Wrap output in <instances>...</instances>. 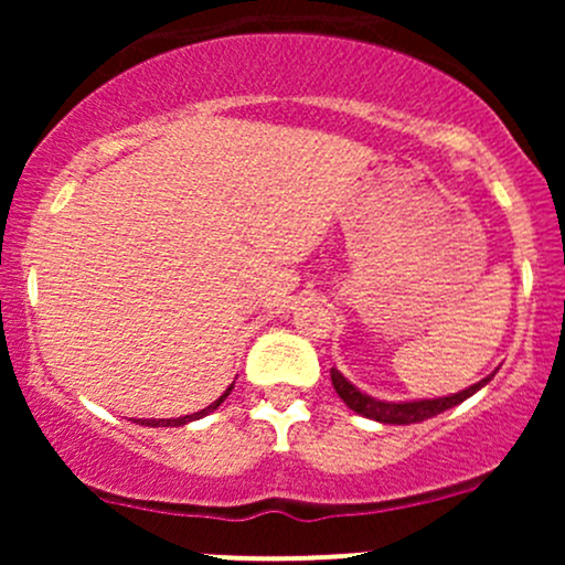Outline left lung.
<instances>
[{
    "instance_id": "obj_1",
    "label": "left lung",
    "mask_w": 565,
    "mask_h": 565,
    "mask_svg": "<svg viewBox=\"0 0 565 565\" xmlns=\"http://www.w3.org/2000/svg\"><path fill=\"white\" fill-rule=\"evenodd\" d=\"M497 372H491L489 377H483L476 385L465 387V391L451 393V395H440V398H414V401H382V398H372V395L355 387L340 369H332V385L337 395L345 401L348 408H353L355 414L361 417L374 419V423L382 425H414V423H425V419L436 417V414L446 412V408L462 404L468 401L470 395H476L481 387L489 385L494 380Z\"/></svg>"
}]
</instances>
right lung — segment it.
<instances>
[{
  "instance_id": "obj_1",
  "label": "right lung",
  "mask_w": 565,
  "mask_h": 565,
  "mask_svg": "<svg viewBox=\"0 0 565 565\" xmlns=\"http://www.w3.org/2000/svg\"><path fill=\"white\" fill-rule=\"evenodd\" d=\"M231 391H233V382H231L228 387H225V393L220 395L217 401H212V404L206 406V408H201V412L185 414V417H172V419H138V425H146V427H180V425H188V423H193V419H201V417H206V414H210V412H215V408L223 404L225 398H228Z\"/></svg>"
}]
</instances>
